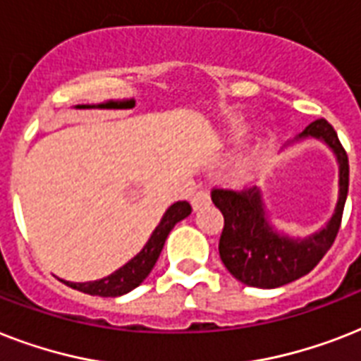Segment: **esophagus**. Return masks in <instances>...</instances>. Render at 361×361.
I'll use <instances>...</instances> for the list:
<instances>
[{
	"label": "esophagus",
	"instance_id": "1",
	"mask_svg": "<svg viewBox=\"0 0 361 361\" xmlns=\"http://www.w3.org/2000/svg\"><path fill=\"white\" fill-rule=\"evenodd\" d=\"M209 191L208 189H200V191H197L195 195H192L191 198V204H192V208L195 209H200L202 206H206V204H209Z\"/></svg>",
	"mask_w": 361,
	"mask_h": 361
}]
</instances>
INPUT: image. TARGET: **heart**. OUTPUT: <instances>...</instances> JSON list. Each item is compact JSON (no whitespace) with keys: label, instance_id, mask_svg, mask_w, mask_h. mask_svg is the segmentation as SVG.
<instances>
[{"label":"heart","instance_id":"obj_1","mask_svg":"<svg viewBox=\"0 0 361 361\" xmlns=\"http://www.w3.org/2000/svg\"><path fill=\"white\" fill-rule=\"evenodd\" d=\"M255 169V161H251V159H249V161H245V164H243V174H249V172H251V170Z\"/></svg>","mask_w":361,"mask_h":361}]
</instances>
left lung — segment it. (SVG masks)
<instances>
[{
	"label": "left lung",
	"mask_w": 361,
	"mask_h": 361,
	"mask_svg": "<svg viewBox=\"0 0 361 361\" xmlns=\"http://www.w3.org/2000/svg\"><path fill=\"white\" fill-rule=\"evenodd\" d=\"M314 136L336 152L339 161V200L326 228L305 240L279 236L264 217L260 191L257 187H214L212 200L225 217L219 255L226 269L243 285L275 288L307 275L330 251L341 228L343 209L348 195V155L337 138L336 129L326 120H314L300 138Z\"/></svg>",
	"instance_id": "left-lung-1"
}]
</instances>
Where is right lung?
<instances>
[{"instance_id": "right-lung-1", "label": "right lung", "mask_w": 361, "mask_h": 361, "mask_svg": "<svg viewBox=\"0 0 361 361\" xmlns=\"http://www.w3.org/2000/svg\"><path fill=\"white\" fill-rule=\"evenodd\" d=\"M189 214H191V204L187 202V200H180V202L172 204L166 209V214L163 215V219H161L157 228L153 231L152 238L147 240L144 249L133 260L125 264L123 268H120L118 271L109 275V277H104L101 281H93V283H69V281H63V283L71 286V288H75V290L86 292V294H92V296L114 298L127 294V292L140 285L142 281L149 275V271H152L155 262H157L159 255L163 251L164 241L169 238L170 231L174 228L176 223L185 219Z\"/></svg>"}]
</instances>
